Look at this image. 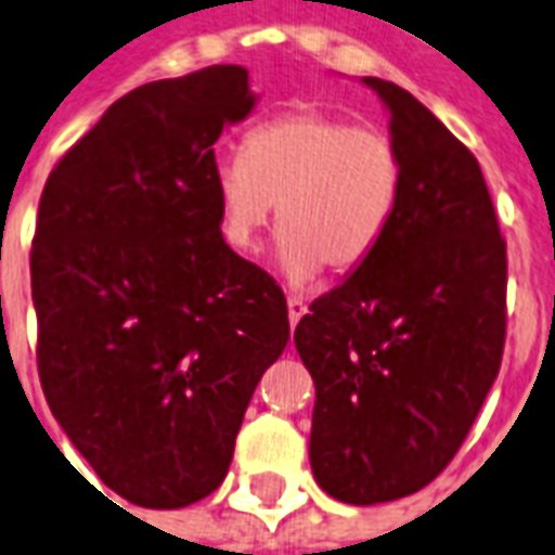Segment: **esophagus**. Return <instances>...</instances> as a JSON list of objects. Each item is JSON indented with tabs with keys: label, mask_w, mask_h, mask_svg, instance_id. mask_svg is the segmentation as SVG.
Instances as JSON below:
<instances>
[{
	"label": "esophagus",
	"mask_w": 555,
	"mask_h": 555,
	"mask_svg": "<svg viewBox=\"0 0 555 555\" xmlns=\"http://www.w3.org/2000/svg\"><path fill=\"white\" fill-rule=\"evenodd\" d=\"M308 311V302L302 299L299 294H291L287 296V320H291V325H296L302 317H306Z\"/></svg>",
	"instance_id": "obj_1"
}]
</instances>
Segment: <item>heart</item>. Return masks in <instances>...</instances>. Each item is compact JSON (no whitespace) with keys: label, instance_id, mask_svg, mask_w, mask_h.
<instances>
[{"label":"heart","instance_id":"b5f03b06","mask_svg":"<svg viewBox=\"0 0 555 555\" xmlns=\"http://www.w3.org/2000/svg\"><path fill=\"white\" fill-rule=\"evenodd\" d=\"M401 185V151L384 127L317 107L249 127L241 156H223L211 171L221 235L235 253H256L279 203V259L296 282L325 264L346 273L370 259Z\"/></svg>","mask_w":555,"mask_h":555}]
</instances>
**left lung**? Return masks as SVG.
<instances>
[{
  "label": "left lung",
  "instance_id": "1",
  "mask_svg": "<svg viewBox=\"0 0 555 555\" xmlns=\"http://www.w3.org/2000/svg\"><path fill=\"white\" fill-rule=\"evenodd\" d=\"M363 83L390 109L399 209L294 332L317 387L311 468L354 506L418 492L454 460L506 340V241L475 154L408 90Z\"/></svg>",
  "mask_w": 555,
  "mask_h": 555
}]
</instances>
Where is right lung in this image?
<instances>
[{
  "mask_svg": "<svg viewBox=\"0 0 555 555\" xmlns=\"http://www.w3.org/2000/svg\"><path fill=\"white\" fill-rule=\"evenodd\" d=\"M256 99L244 66L127 92L46 180L31 244L46 401L125 501L215 492L291 337L276 279L223 241L215 142Z\"/></svg>",
  "mask_w": 555,
  "mask_h": 555,
  "instance_id": "right-lung-1",
  "label": "right lung"
}]
</instances>
